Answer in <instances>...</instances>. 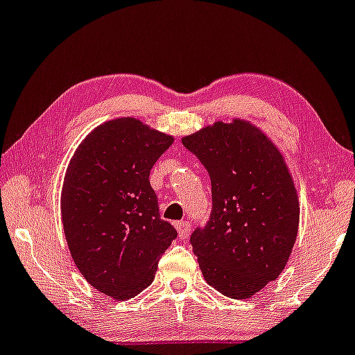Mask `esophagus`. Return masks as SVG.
<instances>
[{"instance_id": "esophagus-1", "label": "esophagus", "mask_w": 355, "mask_h": 355, "mask_svg": "<svg viewBox=\"0 0 355 355\" xmlns=\"http://www.w3.org/2000/svg\"><path fill=\"white\" fill-rule=\"evenodd\" d=\"M175 227H177L178 237H180V239H187V237L190 236V231H191L190 223H187V221H178V223H175Z\"/></svg>"}]
</instances>
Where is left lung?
I'll return each mask as SVG.
<instances>
[{"mask_svg":"<svg viewBox=\"0 0 355 355\" xmlns=\"http://www.w3.org/2000/svg\"><path fill=\"white\" fill-rule=\"evenodd\" d=\"M182 142L211 178L209 221L190 237L201 273L224 297H254L284 270L298 234V195L284 155L239 118Z\"/></svg>","mask_w":355,"mask_h":355,"instance_id":"8db88e82","label":"left lung"}]
</instances>
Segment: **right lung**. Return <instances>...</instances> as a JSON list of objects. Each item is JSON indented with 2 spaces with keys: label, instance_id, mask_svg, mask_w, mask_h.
<instances>
[{
  "label": "right lung",
  "instance_id": "1",
  "mask_svg": "<svg viewBox=\"0 0 355 355\" xmlns=\"http://www.w3.org/2000/svg\"><path fill=\"white\" fill-rule=\"evenodd\" d=\"M173 136L136 118L106 121L71 155L60 196L71 259L93 288L129 300L154 282L177 237L160 219L150 168Z\"/></svg>",
  "mask_w": 355,
  "mask_h": 355
}]
</instances>
